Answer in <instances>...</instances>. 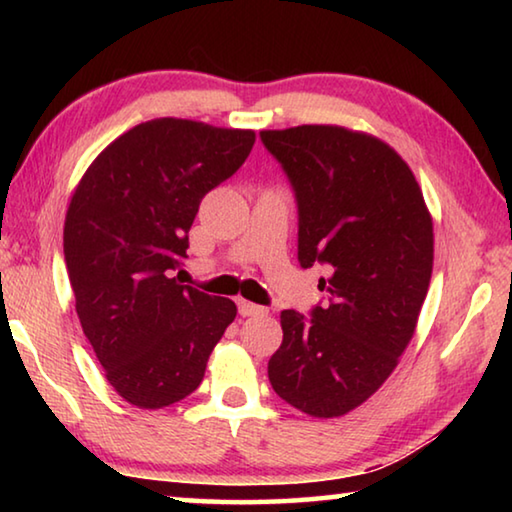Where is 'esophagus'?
I'll return each mask as SVG.
<instances>
[{"mask_svg":"<svg viewBox=\"0 0 512 512\" xmlns=\"http://www.w3.org/2000/svg\"><path fill=\"white\" fill-rule=\"evenodd\" d=\"M239 314L241 316H264V314H268V309L262 305H255V302L239 300Z\"/></svg>","mask_w":512,"mask_h":512,"instance_id":"esophagus-1","label":"esophagus"}]
</instances>
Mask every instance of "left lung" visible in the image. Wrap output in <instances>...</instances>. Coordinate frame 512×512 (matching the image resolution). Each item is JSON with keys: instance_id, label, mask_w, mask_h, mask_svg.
<instances>
[{"instance_id": "1", "label": "left lung", "mask_w": 512, "mask_h": 512, "mask_svg": "<svg viewBox=\"0 0 512 512\" xmlns=\"http://www.w3.org/2000/svg\"><path fill=\"white\" fill-rule=\"evenodd\" d=\"M298 205V262L327 266L323 305L280 314L268 379L314 418L357 409L395 370L433 268V225L413 171L391 146L341 126L262 131Z\"/></svg>"}]
</instances>
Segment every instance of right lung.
I'll return each mask as SVG.
<instances>
[{
    "mask_svg": "<svg viewBox=\"0 0 512 512\" xmlns=\"http://www.w3.org/2000/svg\"><path fill=\"white\" fill-rule=\"evenodd\" d=\"M253 131L162 117L131 128L85 171L63 248L83 334L110 386L140 409L194 393L237 305L180 284L203 196L237 173Z\"/></svg>",
    "mask_w": 512,
    "mask_h": 512,
    "instance_id": "add662e5",
    "label": "right lung"
}]
</instances>
